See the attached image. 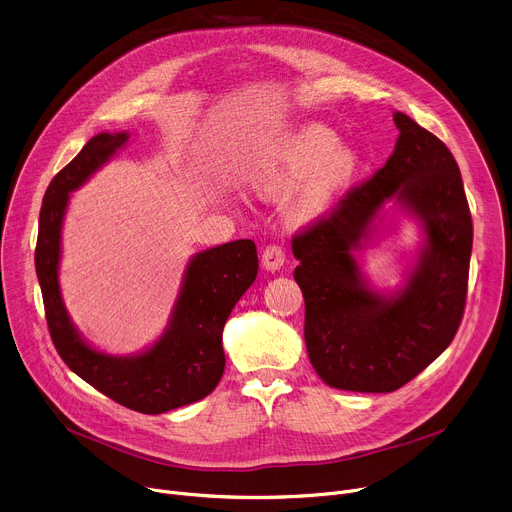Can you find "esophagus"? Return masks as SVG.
<instances>
[{
    "label": "esophagus",
    "mask_w": 512,
    "mask_h": 512,
    "mask_svg": "<svg viewBox=\"0 0 512 512\" xmlns=\"http://www.w3.org/2000/svg\"><path fill=\"white\" fill-rule=\"evenodd\" d=\"M286 261V251L280 245H267L261 255V263L267 271H277Z\"/></svg>",
    "instance_id": "obj_1"
}]
</instances>
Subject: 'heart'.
<instances>
[{
  "label": "heart",
  "mask_w": 512,
  "mask_h": 512,
  "mask_svg": "<svg viewBox=\"0 0 512 512\" xmlns=\"http://www.w3.org/2000/svg\"><path fill=\"white\" fill-rule=\"evenodd\" d=\"M355 167V151L347 145H337L333 130L306 126L284 145L275 163L255 173L253 188L263 196L275 198L288 194L304 178L286 204L288 218L302 224L329 208L337 192L353 177Z\"/></svg>",
  "instance_id": "b5f03b06"
}]
</instances>
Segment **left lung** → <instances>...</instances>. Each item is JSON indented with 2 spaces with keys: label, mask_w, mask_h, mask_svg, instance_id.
Segmentation results:
<instances>
[{
  "label": "left lung",
  "mask_w": 512,
  "mask_h": 512,
  "mask_svg": "<svg viewBox=\"0 0 512 512\" xmlns=\"http://www.w3.org/2000/svg\"><path fill=\"white\" fill-rule=\"evenodd\" d=\"M394 124L400 136L386 165L292 237L308 357L339 390L402 388L449 347L466 308L474 226L459 167L406 114ZM392 197L422 218L428 245L407 288L384 299L366 290L352 251Z\"/></svg>",
  "instance_id": "8db88e82"
}]
</instances>
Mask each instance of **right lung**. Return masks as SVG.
Returning <instances> with one entry per match:
<instances>
[{"label":"right lung","instance_id":"right-lung-1","mask_svg":"<svg viewBox=\"0 0 512 512\" xmlns=\"http://www.w3.org/2000/svg\"><path fill=\"white\" fill-rule=\"evenodd\" d=\"M126 141V132H102L53 177L42 198L34 265L46 324L67 367L130 410L161 414L198 402L218 386L226 363L224 322L255 282L259 261L255 243L249 239L208 249L190 261L171 324L149 351L136 357H112L87 347L61 300L57 277L61 224L69 192L77 190Z\"/></svg>","mask_w":512,"mask_h":512}]
</instances>
